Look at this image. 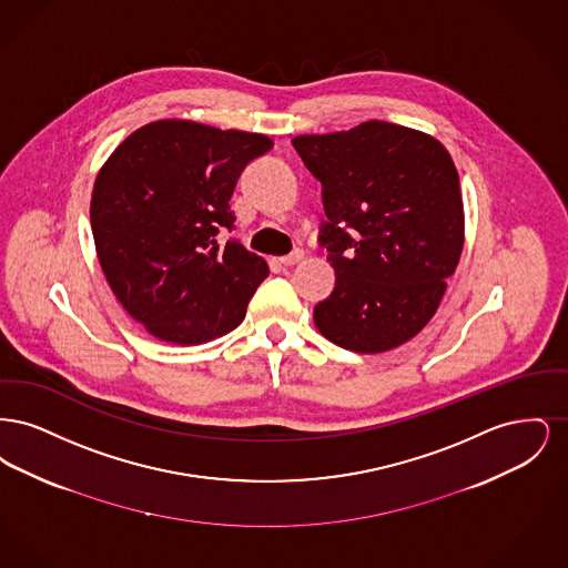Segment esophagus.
I'll list each match as a JSON object with an SVG mask.
<instances>
[{
	"instance_id": "34e87169",
	"label": "esophagus",
	"mask_w": 568,
	"mask_h": 568,
	"mask_svg": "<svg viewBox=\"0 0 568 568\" xmlns=\"http://www.w3.org/2000/svg\"><path fill=\"white\" fill-rule=\"evenodd\" d=\"M302 257H304V251L302 248H294L290 255L281 257V264L283 266H296L297 262H302Z\"/></svg>"
}]
</instances>
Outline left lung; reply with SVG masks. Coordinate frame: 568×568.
I'll list each match as a JSON object with an SVG mask.
<instances>
[{
	"instance_id": "1",
	"label": "left lung",
	"mask_w": 568,
	"mask_h": 568,
	"mask_svg": "<svg viewBox=\"0 0 568 568\" xmlns=\"http://www.w3.org/2000/svg\"><path fill=\"white\" fill-rule=\"evenodd\" d=\"M292 144L322 183L320 244L336 272L315 325L349 352L410 341L433 320L464 244L452 155L433 135L385 121Z\"/></svg>"
}]
</instances>
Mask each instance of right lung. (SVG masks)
<instances>
[{"instance_id":"add662e5","label":"right lung","mask_w":568,"mask_h":568,"mask_svg":"<svg viewBox=\"0 0 568 568\" xmlns=\"http://www.w3.org/2000/svg\"><path fill=\"white\" fill-rule=\"evenodd\" d=\"M268 135L165 119L128 135L100 170L91 230L102 271L123 308L153 336L202 345L241 324L268 276L234 239L230 197Z\"/></svg>"}]
</instances>
